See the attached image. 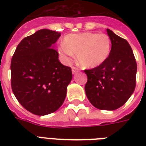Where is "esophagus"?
<instances>
[{
    "instance_id": "1",
    "label": "esophagus",
    "mask_w": 146,
    "mask_h": 146,
    "mask_svg": "<svg viewBox=\"0 0 146 146\" xmlns=\"http://www.w3.org/2000/svg\"><path fill=\"white\" fill-rule=\"evenodd\" d=\"M78 71H79V69H78L77 67H76V66H73V67H72V73H73V74H75L76 73H77Z\"/></svg>"
}]
</instances>
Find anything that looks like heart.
I'll use <instances>...</instances> for the list:
<instances>
[{
	"label": "heart",
	"instance_id": "obj_1",
	"mask_svg": "<svg viewBox=\"0 0 146 146\" xmlns=\"http://www.w3.org/2000/svg\"><path fill=\"white\" fill-rule=\"evenodd\" d=\"M111 47V39L108 35L86 32L66 35L58 50L64 62L70 61L73 54H76L77 61L81 66L95 68L108 59Z\"/></svg>",
	"mask_w": 146,
	"mask_h": 146
}]
</instances>
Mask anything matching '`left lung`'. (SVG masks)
<instances>
[{
    "label": "left lung",
    "instance_id": "obj_1",
    "mask_svg": "<svg viewBox=\"0 0 146 146\" xmlns=\"http://www.w3.org/2000/svg\"><path fill=\"white\" fill-rule=\"evenodd\" d=\"M107 33L111 42L110 54L102 65L85 70L88 77L85 91L96 108L113 111L123 106L133 93L137 65L127 40L108 29Z\"/></svg>",
    "mask_w": 146,
    "mask_h": 146
}]
</instances>
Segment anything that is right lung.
I'll list each match as a JSON object with an SVG mask.
<instances>
[{"label": "right lung", "mask_w": 146, "mask_h": 146, "mask_svg": "<svg viewBox=\"0 0 146 146\" xmlns=\"http://www.w3.org/2000/svg\"><path fill=\"white\" fill-rule=\"evenodd\" d=\"M60 33L40 29L24 38L11 60V87L24 108L35 115H47L64 103L73 75L58 60L54 43Z\"/></svg>", "instance_id": "1"}]
</instances>
